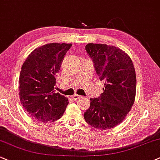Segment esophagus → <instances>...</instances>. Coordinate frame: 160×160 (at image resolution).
<instances>
[{
  "instance_id": "1",
  "label": "esophagus",
  "mask_w": 160,
  "mask_h": 160,
  "mask_svg": "<svg viewBox=\"0 0 160 160\" xmlns=\"http://www.w3.org/2000/svg\"><path fill=\"white\" fill-rule=\"evenodd\" d=\"M81 98V96H78V95H73L72 96V98L73 100H77V99H78V98Z\"/></svg>"
}]
</instances>
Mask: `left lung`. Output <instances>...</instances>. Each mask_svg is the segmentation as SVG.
Segmentation results:
<instances>
[{"label": "left lung", "mask_w": 160, "mask_h": 160, "mask_svg": "<svg viewBox=\"0 0 160 160\" xmlns=\"http://www.w3.org/2000/svg\"><path fill=\"white\" fill-rule=\"evenodd\" d=\"M85 49L104 84L101 96L90 98V106L84 118L92 128L110 129L125 119L134 103V67L130 56L118 47L90 43Z\"/></svg>", "instance_id": "left-lung-1"}]
</instances>
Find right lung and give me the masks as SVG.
I'll use <instances>...</instances> for the list:
<instances>
[{
	"label": "right lung",
	"instance_id": "obj_1",
	"mask_svg": "<svg viewBox=\"0 0 160 160\" xmlns=\"http://www.w3.org/2000/svg\"><path fill=\"white\" fill-rule=\"evenodd\" d=\"M72 44L51 43L35 49L21 68L19 96L23 109L34 120L52 122L60 119L68 98L55 92L56 75Z\"/></svg>",
	"mask_w": 160,
	"mask_h": 160
}]
</instances>
